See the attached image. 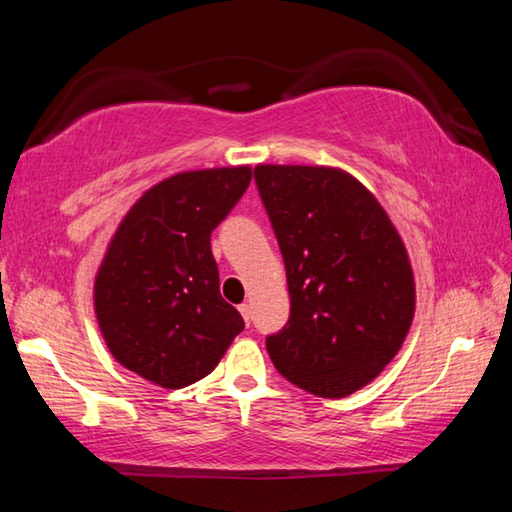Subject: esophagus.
<instances>
[{"label": "esophagus", "instance_id": "esophagus-1", "mask_svg": "<svg viewBox=\"0 0 512 512\" xmlns=\"http://www.w3.org/2000/svg\"><path fill=\"white\" fill-rule=\"evenodd\" d=\"M239 311H241V316H244L246 325H250V318H253V311H250V305H241Z\"/></svg>", "mask_w": 512, "mask_h": 512}]
</instances>
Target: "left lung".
I'll use <instances>...</instances> for the list:
<instances>
[{
	"label": "left lung",
	"instance_id": "left-lung-1",
	"mask_svg": "<svg viewBox=\"0 0 512 512\" xmlns=\"http://www.w3.org/2000/svg\"><path fill=\"white\" fill-rule=\"evenodd\" d=\"M255 183L287 268L291 314L266 336L273 366L318 397L352 395L402 348L415 311L409 255L359 180L259 164Z\"/></svg>",
	"mask_w": 512,
	"mask_h": 512
}]
</instances>
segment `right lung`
<instances>
[{
	"label": "right lung",
	"instance_id": "obj_1",
	"mask_svg": "<svg viewBox=\"0 0 512 512\" xmlns=\"http://www.w3.org/2000/svg\"><path fill=\"white\" fill-rule=\"evenodd\" d=\"M250 183V167L176 173L124 216L94 282L103 339L121 366L162 388L216 368L244 329L221 298L210 237Z\"/></svg>",
	"mask_w": 512,
	"mask_h": 512
}]
</instances>
